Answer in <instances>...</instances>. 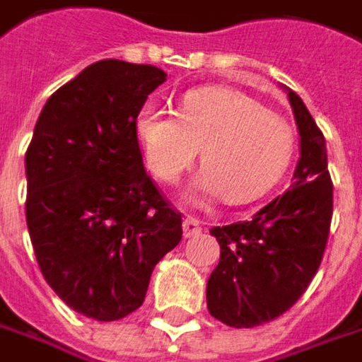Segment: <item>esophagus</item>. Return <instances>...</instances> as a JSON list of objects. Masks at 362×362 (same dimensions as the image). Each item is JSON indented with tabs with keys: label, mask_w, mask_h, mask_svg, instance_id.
<instances>
[{
	"label": "esophagus",
	"mask_w": 362,
	"mask_h": 362,
	"mask_svg": "<svg viewBox=\"0 0 362 362\" xmlns=\"http://www.w3.org/2000/svg\"><path fill=\"white\" fill-rule=\"evenodd\" d=\"M199 233H201V221L187 215L185 219H183V235H185V239H191V237H195Z\"/></svg>",
	"instance_id": "1"
}]
</instances>
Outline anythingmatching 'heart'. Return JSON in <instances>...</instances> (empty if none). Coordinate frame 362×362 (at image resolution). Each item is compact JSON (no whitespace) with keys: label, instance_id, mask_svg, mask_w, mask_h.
<instances>
[{"label":"heart","instance_id":"obj_1","mask_svg":"<svg viewBox=\"0 0 362 362\" xmlns=\"http://www.w3.org/2000/svg\"><path fill=\"white\" fill-rule=\"evenodd\" d=\"M145 165L161 183H175L195 161L203 167L185 197L249 203L279 181L293 153V131L279 113L229 87H201L181 97L177 113L143 105L133 121Z\"/></svg>","mask_w":362,"mask_h":362}]
</instances>
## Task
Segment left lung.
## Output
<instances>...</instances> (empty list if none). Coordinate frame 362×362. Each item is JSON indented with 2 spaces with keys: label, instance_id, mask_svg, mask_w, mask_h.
Masks as SVG:
<instances>
[{
  "label": "left lung",
  "instance_id": "8db88e82",
  "mask_svg": "<svg viewBox=\"0 0 362 362\" xmlns=\"http://www.w3.org/2000/svg\"><path fill=\"white\" fill-rule=\"evenodd\" d=\"M285 91L300 137L291 187L249 221L211 229L221 257L207 281V309L235 329L288 311L315 277L329 239L333 183L325 137L303 99Z\"/></svg>",
  "mask_w": 362,
  "mask_h": 362
}]
</instances>
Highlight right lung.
<instances>
[{"label": "right lung", "instance_id": "1", "mask_svg": "<svg viewBox=\"0 0 362 362\" xmlns=\"http://www.w3.org/2000/svg\"><path fill=\"white\" fill-rule=\"evenodd\" d=\"M167 79L101 59L47 99L25 153V219L57 297L95 321L139 309L155 265L181 241V213L143 167L133 121Z\"/></svg>", "mask_w": 362, "mask_h": 362}]
</instances>
